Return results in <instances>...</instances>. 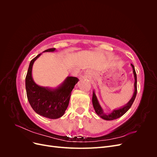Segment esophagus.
Instances as JSON below:
<instances>
[{"mask_svg": "<svg viewBox=\"0 0 157 157\" xmlns=\"http://www.w3.org/2000/svg\"><path fill=\"white\" fill-rule=\"evenodd\" d=\"M89 74H90L89 72H88V71H87V72L86 73V75H89Z\"/></svg>", "mask_w": 157, "mask_h": 157, "instance_id": "obj_1", "label": "esophagus"}]
</instances>
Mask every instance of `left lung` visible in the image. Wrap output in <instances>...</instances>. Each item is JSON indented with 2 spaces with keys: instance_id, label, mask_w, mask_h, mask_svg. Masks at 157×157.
Here are the masks:
<instances>
[{
  "instance_id": "1",
  "label": "left lung",
  "mask_w": 157,
  "mask_h": 157,
  "mask_svg": "<svg viewBox=\"0 0 157 157\" xmlns=\"http://www.w3.org/2000/svg\"><path fill=\"white\" fill-rule=\"evenodd\" d=\"M131 66L133 69V73H134V80H135L134 92V94H133V96L130 99V100L128 101L125 105H124L123 107L118 109H115V110H113L111 113H104L102 107H101L100 104H99V103L98 100V98L96 96V94H95L94 91H93L92 104H93V106L94 108V110L97 113V115L100 117L101 118H103V119L106 120V121H112V120L117 119V118H120L123 115H124V114L128 110H129V109L131 107L132 103H134L136 96V94H137V75H136L134 66L132 64H131Z\"/></svg>"
}]
</instances>
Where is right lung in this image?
Returning a JSON list of instances; mask_svg holds the SVG:
<instances>
[{
    "mask_svg": "<svg viewBox=\"0 0 157 157\" xmlns=\"http://www.w3.org/2000/svg\"><path fill=\"white\" fill-rule=\"evenodd\" d=\"M55 50L54 48H50L44 52ZM41 54L37 55L30 62L25 77L27 96L31 107L37 114L51 119H56L64 115L69 105L71 92L79 80L77 77H67L56 88L39 86L33 79L32 68L35 60Z\"/></svg>",
    "mask_w": 157,
    "mask_h": 157,
    "instance_id": "obj_1",
    "label": "right lung"
}]
</instances>
